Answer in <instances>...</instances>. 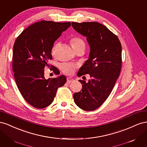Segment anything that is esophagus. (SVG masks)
Returning <instances> with one entry per match:
<instances>
[{
  "instance_id": "esophagus-1",
  "label": "esophagus",
  "mask_w": 147,
  "mask_h": 147,
  "mask_svg": "<svg viewBox=\"0 0 147 147\" xmlns=\"http://www.w3.org/2000/svg\"><path fill=\"white\" fill-rule=\"evenodd\" d=\"M74 80V78H72V77H67V82L69 83L72 82Z\"/></svg>"
}]
</instances>
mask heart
Wrapping results in <instances>:
<instances>
[{
    "label": "heart",
    "mask_w": 147,
    "mask_h": 147,
    "mask_svg": "<svg viewBox=\"0 0 147 147\" xmlns=\"http://www.w3.org/2000/svg\"><path fill=\"white\" fill-rule=\"evenodd\" d=\"M70 43L71 46L73 48L75 51H76L78 49H83L84 50L86 47V44L83 40L78 37H75L70 39ZM57 45V44L53 47L52 52L54 53L55 51V49ZM59 68L62 70L64 74L65 75H71L74 73L75 69L77 68V65L73 63H62L59 65Z\"/></svg>",
    "instance_id": "heart-1"
}]
</instances>
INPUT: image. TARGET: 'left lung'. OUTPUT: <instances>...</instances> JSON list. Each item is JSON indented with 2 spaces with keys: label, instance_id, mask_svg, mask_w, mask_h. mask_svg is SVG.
I'll use <instances>...</instances> for the list:
<instances>
[{
  "label": "left lung",
  "instance_id": "1",
  "mask_svg": "<svg viewBox=\"0 0 147 147\" xmlns=\"http://www.w3.org/2000/svg\"><path fill=\"white\" fill-rule=\"evenodd\" d=\"M73 28L86 37L90 46L89 59L79 69L78 77L89 74L91 79L80 80L82 90L74 94L76 105L86 111L99 108L108 98L121 69V45L118 37L97 22L72 23Z\"/></svg>",
  "mask_w": 147,
  "mask_h": 147
}]
</instances>
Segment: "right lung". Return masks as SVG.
Here are the masks:
<instances>
[{
    "label": "right lung",
    "mask_w": 147,
    "mask_h": 147,
    "mask_svg": "<svg viewBox=\"0 0 147 147\" xmlns=\"http://www.w3.org/2000/svg\"><path fill=\"white\" fill-rule=\"evenodd\" d=\"M70 25V22L38 21L24 29L16 39L12 63L15 79L22 96L34 107L43 109L50 105L57 88L66 82L64 75L45 79L44 69L49 67L48 62L52 59L55 40ZM52 70L59 74L55 66Z\"/></svg>",
    "instance_id": "right-lung-1"
}]
</instances>
